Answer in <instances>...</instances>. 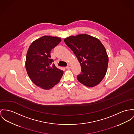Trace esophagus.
I'll return each instance as SVG.
<instances>
[{
  "mask_svg": "<svg viewBox=\"0 0 134 134\" xmlns=\"http://www.w3.org/2000/svg\"><path fill=\"white\" fill-rule=\"evenodd\" d=\"M70 68H71L70 65H68L66 67V68L67 69H70Z\"/></svg>",
  "mask_w": 134,
  "mask_h": 134,
  "instance_id": "obj_1",
  "label": "esophagus"
}]
</instances>
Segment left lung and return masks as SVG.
I'll return each mask as SVG.
<instances>
[{
    "instance_id": "left-lung-1",
    "label": "left lung",
    "mask_w": 134,
    "mask_h": 134,
    "mask_svg": "<svg viewBox=\"0 0 134 134\" xmlns=\"http://www.w3.org/2000/svg\"><path fill=\"white\" fill-rule=\"evenodd\" d=\"M64 41L81 64L82 71L77 75V80L89 87L99 83L106 74L109 62L102 42L87 34L70 36Z\"/></svg>"
}]
</instances>
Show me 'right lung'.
<instances>
[{"instance_id":"right-lung-1","label":"right lung","mask_w":134,"mask_h":134,"mask_svg":"<svg viewBox=\"0 0 134 134\" xmlns=\"http://www.w3.org/2000/svg\"><path fill=\"white\" fill-rule=\"evenodd\" d=\"M61 41L58 37L43 36L31 44L27 52L25 68L31 81L48 90L60 82L63 71L52 63L51 51Z\"/></svg>"}]
</instances>
